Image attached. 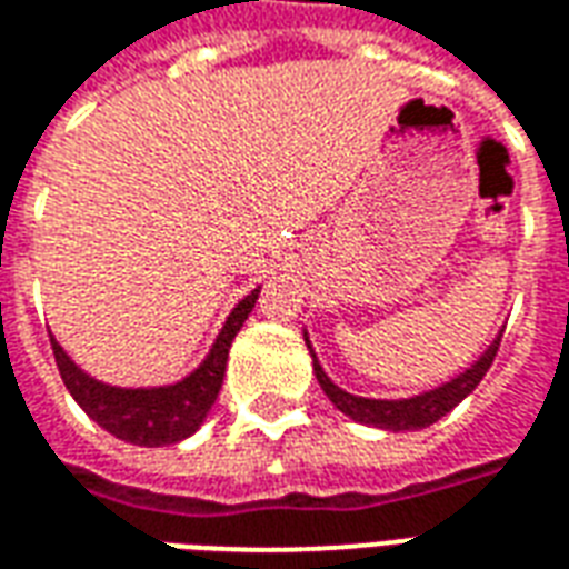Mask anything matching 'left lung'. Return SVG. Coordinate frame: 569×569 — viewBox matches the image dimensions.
Returning <instances> with one entry per match:
<instances>
[{
    "label": "left lung",
    "instance_id": "left-lung-1",
    "mask_svg": "<svg viewBox=\"0 0 569 569\" xmlns=\"http://www.w3.org/2000/svg\"><path fill=\"white\" fill-rule=\"evenodd\" d=\"M305 341H308V332H305ZM497 347H500V335H497V338L490 341L488 350H485L469 369L460 371L457 378H451L448 383H441L436 390H427V393L408 396V399H369V396L347 393V390H341V387L322 371L320 359H317L313 350H310V357H313V375H317V381H320L322 393L329 396V402H332L341 415L353 418L357 423H366V427L406 432V429L429 427V423H436L439 418H445L453 406H460L466 396L472 393L478 383H481V378L488 375L490 362L497 357Z\"/></svg>",
    "mask_w": 569,
    "mask_h": 569
}]
</instances>
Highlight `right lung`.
Wrapping results in <instances>:
<instances>
[{"label": "right lung", "instance_id": "add662e5", "mask_svg": "<svg viewBox=\"0 0 569 569\" xmlns=\"http://www.w3.org/2000/svg\"><path fill=\"white\" fill-rule=\"evenodd\" d=\"M256 301H259V289H252L243 301H237V308L224 320L222 332L216 335L210 353L182 381L163 383V387H112L81 371L51 335L57 369L81 411L97 420L106 432H112L116 439L142 445V448L176 445L194 436L210 415L212 402L222 390L231 341L252 313Z\"/></svg>", "mask_w": 569, "mask_h": 569}]
</instances>
